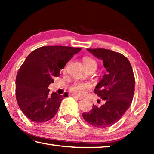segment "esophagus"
<instances>
[{"label":"esophagus","instance_id":"1","mask_svg":"<svg viewBox=\"0 0 154 154\" xmlns=\"http://www.w3.org/2000/svg\"><path fill=\"white\" fill-rule=\"evenodd\" d=\"M72 96H73V97L75 98L79 99V100H82V99H83L82 97H80V96H77V95H72Z\"/></svg>","mask_w":154,"mask_h":154}]
</instances>
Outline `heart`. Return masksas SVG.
<instances>
[{
  "label": "heart",
  "instance_id": "obj_1",
  "mask_svg": "<svg viewBox=\"0 0 154 154\" xmlns=\"http://www.w3.org/2000/svg\"><path fill=\"white\" fill-rule=\"evenodd\" d=\"M83 64L84 66H86V65H90V64H94L96 65V62L93 60L92 58H89V57H85L83 58ZM66 69H64V71ZM91 87V85L90 83L88 82H75L73 84H72L71 88H70V90H71V92H74L75 94L78 95H82L83 93L85 92V91L87 89H89Z\"/></svg>",
  "mask_w": 154,
  "mask_h": 154
}]
</instances>
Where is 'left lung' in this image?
<instances>
[{
    "label": "left lung",
    "instance_id": "1",
    "mask_svg": "<svg viewBox=\"0 0 154 154\" xmlns=\"http://www.w3.org/2000/svg\"><path fill=\"white\" fill-rule=\"evenodd\" d=\"M103 61L108 72L96 85L94 93L103 100L100 107L93 105L90 111L82 114L88 123L106 128L118 122L131 105L134 92V77L131 64L122 54L106 49H87Z\"/></svg>",
    "mask_w": 154,
    "mask_h": 154
}]
</instances>
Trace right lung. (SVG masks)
Returning a JSON list of instances; mask_svg holds the SVG:
<instances>
[{"instance_id": "1", "label": "right lung", "mask_w": 154, "mask_h": 154, "mask_svg": "<svg viewBox=\"0 0 154 154\" xmlns=\"http://www.w3.org/2000/svg\"><path fill=\"white\" fill-rule=\"evenodd\" d=\"M82 49L44 46L34 50L20 68L15 80L18 105L30 120L42 123L56 114L65 96L49 94L48 86L68 62Z\"/></svg>"}]
</instances>
